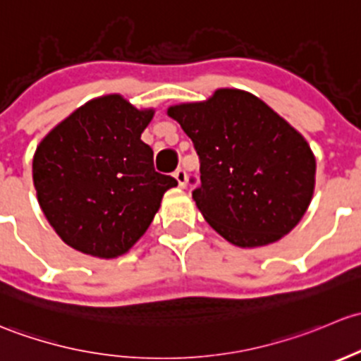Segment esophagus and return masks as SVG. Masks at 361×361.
<instances>
[{"instance_id": "obj_1", "label": "esophagus", "mask_w": 361, "mask_h": 361, "mask_svg": "<svg viewBox=\"0 0 361 361\" xmlns=\"http://www.w3.org/2000/svg\"><path fill=\"white\" fill-rule=\"evenodd\" d=\"M173 177L179 182L180 188H185V184H188V173H185L184 169H177L176 172H173Z\"/></svg>"}]
</instances>
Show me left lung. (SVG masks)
<instances>
[{"label":"left lung","instance_id":"8db88e82","mask_svg":"<svg viewBox=\"0 0 361 361\" xmlns=\"http://www.w3.org/2000/svg\"><path fill=\"white\" fill-rule=\"evenodd\" d=\"M200 156L192 191L205 221L229 243L264 247L292 231L314 192L317 159L307 140L266 102L219 88L203 102L170 106Z\"/></svg>","mask_w":361,"mask_h":361}]
</instances>
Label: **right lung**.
I'll return each mask as SVG.
<instances>
[{
  "label": "right lung",
  "instance_id": "add662e5",
  "mask_svg": "<svg viewBox=\"0 0 361 361\" xmlns=\"http://www.w3.org/2000/svg\"><path fill=\"white\" fill-rule=\"evenodd\" d=\"M154 109L118 94L88 100L36 147L32 182L44 217L81 254L116 259L147 231L177 180L158 173L140 135Z\"/></svg>",
  "mask_w": 361,
  "mask_h": 361
}]
</instances>
